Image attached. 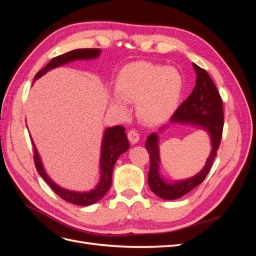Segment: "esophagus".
I'll return each instance as SVG.
<instances>
[{"instance_id":"obj_1","label":"esophagus","mask_w":256,"mask_h":256,"mask_svg":"<svg viewBox=\"0 0 256 256\" xmlns=\"http://www.w3.org/2000/svg\"><path fill=\"white\" fill-rule=\"evenodd\" d=\"M128 140L132 145L136 144L138 140H140V134H138L136 130H130L128 132Z\"/></svg>"}]
</instances>
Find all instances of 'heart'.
Masks as SVG:
<instances>
[{
	"label": "heart",
	"mask_w": 256,
	"mask_h": 256,
	"mask_svg": "<svg viewBox=\"0 0 256 256\" xmlns=\"http://www.w3.org/2000/svg\"><path fill=\"white\" fill-rule=\"evenodd\" d=\"M182 88L184 79L176 68L136 62L120 72L116 79L118 95L111 98V104L125 112V102H138V118L147 124H158L176 110Z\"/></svg>",
	"instance_id": "b5f03b06"
}]
</instances>
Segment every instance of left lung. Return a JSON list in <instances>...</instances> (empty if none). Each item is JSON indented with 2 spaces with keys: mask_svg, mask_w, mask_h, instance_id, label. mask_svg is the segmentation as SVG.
I'll use <instances>...</instances> for the list:
<instances>
[{
  "mask_svg": "<svg viewBox=\"0 0 256 256\" xmlns=\"http://www.w3.org/2000/svg\"><path fill=\"white\" fill-rule=\"evenodd\" d=\"M196 74V86L190 96L184 100L171 118V122L188 124L205 130L210 136L212 152L202 171L187 180L168 182L160 174L159 136L152 134L147 136L145 147L150 154V168L148 172V184L157 196L164 200H176L187 194L196 186L202 184L210 171L212 162L222 138L223 130V104L218 90L205 69L193 63ZM166 128L162 127L161 130Z\"/></svg>",
  "mask_w": 256,
  "mask_h": 256,
  "instance_id": "obj_1",
  "label": "left lung"
}]
</instances>
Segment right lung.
Here are the masks:
<instances>
[{"mask_svg":"<svg viewBox=\"0 0 256 256\" xmlns=\"http://www.w3.org/2000/svg\"><path fill=\"white\" fill-rule=\"evenodd\" d=\"M100 49H76L69 51L67 53L62 54L56 58H52L47 66L44 67L40 72H38L34 76V82L40 79L42 76L47 74L51 69L70 63L78 60H92L100 56ZM34 148V162L37 168V172L44 178L52 190L56 193L58 196L67 202L79 205V206H88L98 202L102 200L106 193L109 191L112 184V173L113 168L115 166L116 160L118 159L122 154L129 150V142L125 132V128L122 126H114L106 128L104 130L102 143V154H100V180L96 187L88 192H76L67 190L60 187L58 184L54 182L51 178L46 173L42 159L38 154L36 146L32 140Z\"/></svg>","mask_w":256,"mask_h":256,"instance_id":"add662e5","label":"right lung"}]
</instances>
